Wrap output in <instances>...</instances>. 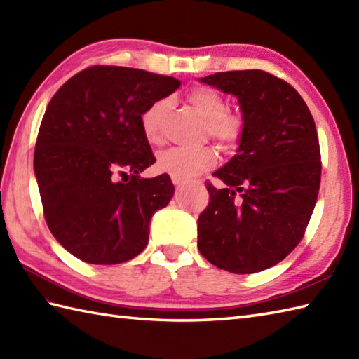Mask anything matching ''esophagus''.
I'll use <instances>...</instances> for the list:
<instances>
[{"label":"esophagus","instance_id":"34e87169","mask_svg":"<svg viewBox=\"0 0 359 359\" xmlns=\"http://www.w3.org/2000/svg\"><path fill=\"white\" fill-rule=\"evenodd\" d=\"M171 180H172V184L177 187V188H180V187H184L187 182L184 180V179H177V177H171Z\"/></svg>","mask_w":359,"mask_h":359}]
</instances>
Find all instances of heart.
Listing matches in <instances>:
<instances>
[{
	"mask_svg": "<svg viewBox=\"0 0 359 359\" xmlns=\"http://www.w3.org/2000/svg\"><path fill=\"white\" fill-rule=\"evenodd\" d=\"M188 98L201 116L207 120L205 128H207L210 137L222 144H231L239 140L243 123L241 117L225 112L226 103L222 95L216 93L215 89L196 88L189 93ZM170 98H160V100L149 104L142 114V133L149 143H157L162 139L163 120L168 109H170ZM215 163L216 152L207 144L194 148L172 147L160 152L157 157V166L160 171L170 174L171 177L185 180L207 171Z\"/></svg>",
	"mask_w": 359,
	"mask_h": 359,
	"instance_id": "b5f03b06",
	"label": "heart"
}]
</instances>
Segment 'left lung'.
I'll use <instances>...</instances> for the list:
<instances>
[{
  "label": "left lung",
  "instance_id": "8db88e82",
  "mask_svg": "<svg viewBox=\"0 0 359 359\" xmlns=\"http://www.w3.org/2000/svg\"><path fill=\"white\" fill-rule=\"evenodd\" d=\"M201 83L238 98L243 128L234 157L212 172L225 188L207 184L197 247L217 269L262 271L292 253L313 212L321 184L315 120L293 86L265 71L216 72Z\"/></svg>",
  "mask_w": 359,
  "mask_h": 359
}]
</instances>
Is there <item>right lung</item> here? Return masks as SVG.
Listing matches in <instances>:
<instances>
[{
  "instance_id": "add662e5",
  "label": "right lung",
  "mask_w": 359,
  "mask_h": 359,
  "mask_svg": "<svg viewBox=\"0 0 359 359\" xmlns=\"http://www.w3.org/2000/svg\"><path fill=\"white\" fill-rule=\"evenodd\" d=\"M179 86L142 69L93 66L49 102L35 177L50 233L80 261L121 264L147 247L151 217L170 203L174 185L168 174L140 177L156 162L140 117Z\"/></svg>"
}]
</instances>
